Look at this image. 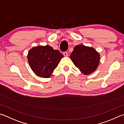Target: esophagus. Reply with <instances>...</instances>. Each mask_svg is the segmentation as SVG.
Returning <instances> with one entry per match:
<instances>
[{
    "mask_svg": "<svg viewBox=\"0 0 124 124\" xmlns=\"http://www.w3.org/2000/svg\"><path fill=\"white\" fill-rule=\"evenodd\" d=\"M63 55H64V57H68V53H67V52H64L63 53Z\"/></svg>",
    "mask_w": 124,
    "mask_h": 124,
    "instance_id": "esophagus-1",
    "label": "esophagus"
}]
</instances>
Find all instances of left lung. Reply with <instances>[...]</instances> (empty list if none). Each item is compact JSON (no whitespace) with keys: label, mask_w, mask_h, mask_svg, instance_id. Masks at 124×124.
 I'll list each match as a JSON object with an SVG mask.
<instances>
[{"label":"left lung","mask_w":124,"mask_h":124,"mask_svg":"<svg viewBox=\"0 0 124 124\" xmlns=\"http://www.w3.org/2000/svg\"><path fill=\"white\" fill-rule=\"evenodd\" d=\"M100 55L92 47L79 44L74 47L70 58L84 75L93 73L99 64Z\"/></svg>","instance_id":"left-lung-1"}]
</instances>
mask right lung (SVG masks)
<instances>
[{"mask_svg":"<svg viewBox=\"0 0 124 124\" xmlns=\"http://www.w3.org/2000/svg\"><path fill=\"white\" fill-rule=\"evenodd\" d=\"M28 60L31 69L40 78H48L58 66L63 55L48 46H34L29 51Z\"/></svg>","mask_w":124,"mask_h":124,"instance_id":"add662e5","label":"right lung"}]
</instances>
